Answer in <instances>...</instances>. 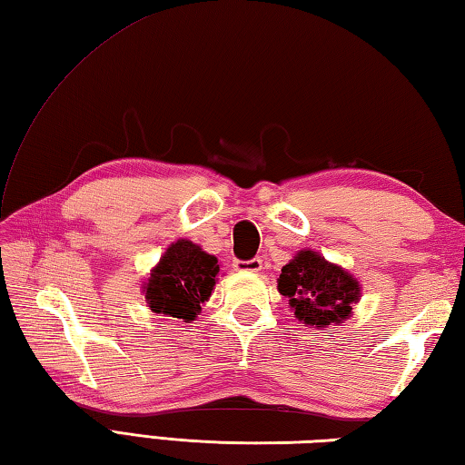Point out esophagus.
<instances>
[{"mask_svg":"<svg viewBox=\"0 0 465 465\" xmlns=\"http://www.w3.org/2000/svg\"><path fill=\"white\" fill-rule=\"evenodd\" d=\"M234 269L242 271V273H259L262 269L261 259H251V261H234Z\"/></svg>","mask_w":465,"mask_h":465,"instance_id":"1","label":"esophagus"}]
</instances>
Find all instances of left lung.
Wrapping results in <instances>:
<instances>
[{
    "mask_svg": "<svg viewBox=\"0 0 465 465\" xmlns=\"http://www.w3.org/2000/svg\"><path fill=\"white\" fill-rule=\"evenodd\" d=\"M279 293L289 297V308L305 326H341L352 305L361 302V282L346 271L323 259L318 251L303 249L282 269L277 279Z\"/></svg>",
    "mask_w": 465,
    "mask_h": 465,
    "instance_id": "obj_1",
    "label": "left lung"
}]
</instances>
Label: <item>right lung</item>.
<instances>
[{"instance_id":"obj_1","label":"right lung","mask_w":465,"mask_h":465,"mask_svg":"<svg viewBox=\"0 0 465 465\" xmlns=\"http://www.w3.org/2000/svg\"><path fill=\"white\" fill-rule=\"evenodd\" d=\"M218 259L188 239L172 242L142 285L153 313L194 322L218 282Z\"/></svg>"}]
</instances>
